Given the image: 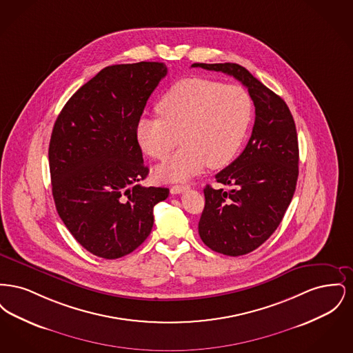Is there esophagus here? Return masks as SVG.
I'll return each mask as SVG.
<instances>
[{
	"label": "esophagus",
	"instance_id": "34e87169",
	"mask_svg": "<svg viewBox=\"0 0 353 353\" xmlns=\"http://www.w3.org/2000/svg\"><path fill=\"white\" fill-rule=\"evenodd\" d=\"M186 189H189V185H173L170 188V193L172 194H180V193L185 192Z\"/></svg>",
	"mask_w": 353,
	"mask_h": 353
}]
</instances>
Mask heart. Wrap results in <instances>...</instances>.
Masks as SVG:
<instances>
[{
	"label": "heart",
	"mask_w": 353,
	"mask_h": 353,
	"mask_svg": "<svg viewBox=\"0 0 353 353\" xmlns=\"http://www.w3.org/2000/svg\"><path fill=\"white\" fill-rule=\"evenodd\" d=\"M160 118H141L136 140L144 153L168 163L156 169L163 181H183L206 165H228L245 140L252 124V101L236 84H222L206 78H185L173 84L157 103Z\"/></svg>",
	"instance_id": "1"
}]
</instances>
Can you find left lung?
Listing matches in <instances>:
<instances>
[{
	"instance_id": "left-lung-1",
	"label": "left lung",
	"mask_w": 353,
	"mask_h": 353,
	"mask_svg": "<svg viewBox=\"0 0 353 353\" xmlns=\"http://www.w3.org/2000/svg\"><path fill=\"white\" fill-rule=\"evenodd\" d=\"M243 84L255 107L252 136L243 152L216 181L230 189H203L199 222L202 242L213 252L238 256L252 252L279 226L292 200L299 174V147L285 101L236 63H193Z\"/></svg>"
}]
</instances>
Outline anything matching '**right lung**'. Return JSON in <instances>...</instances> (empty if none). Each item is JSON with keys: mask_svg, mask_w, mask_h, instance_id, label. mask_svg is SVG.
Here are the masks:
<instances>
[{"mask_svg": "<svg viewBox=\"0 0 353 353\" xmlns=\"http://www.w3.org/2000/svg\"><path fill=\"white\" fill-rule=\"evenodd\" d=\"M160 62L103 68L65 104L50 145L51 189L57 212L87 252L117 259L151 234L153 206L168 188L141 186L150 172L136 124L167 75Z\"/></svg>", "mask_w": 353, "mask_h": 353, "instance_id": "1", "label": "right lung"}]
</instances>
